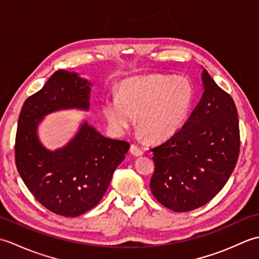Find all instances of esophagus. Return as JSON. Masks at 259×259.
Here are the masks:
<instances>
[{
  "mask_svg": "<svg viewBox=\"0 0 259 259\" xmlns=\"http://www.w3.org/2000/svg\"><path fill=\"white\" fill-rule=\"evenodd\" d=\"M130 152L136 157H139V156L144 155V151H142V149H140V148L138 146H136V145H133L130 147Z\"/></svg>",
  "mask_w": 259,
  "mask_h": 259,
  "instance_id": "1",
  "label": "esophagus"
}]
</instances>
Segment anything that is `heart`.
<instances>
[{
  "label": "heart",
  "instance_id": "b5f03b06",
  "mask_svg": "<svg viewBox=\"0 0 259 259\" xmlns=\"http://www.w3.org/2000/svg\"><path fill=\"white\" fill-rule=\"evenodd\" d=\"M195 100V87L186 76L152 74L124 80L119 96L106 99L103 114L114 130L134 123L148 139H168L181 129Z\"/></svg>",
  "mask_w": 259,
  "mask_h": 259
}]
</instances>
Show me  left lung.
Wrapping results in <instances>:
<instances>
[{
	"label": "left lung",
	"instance_id": "left-lung-1",
	"mask_svg": "<svg viewBox=\"0 0 259 259\" xmlns=\"http://www.w3.org/2000/svg\"><path fill=\"white\" fill-rule=\"evenodd\" d=\"M203 93L188 121L152 148L150 189L174 211L205 205L226 185L239 155V121L233 98L202 68Z\"/></svg>",
	"mask_w": 259,
	"mask_h": 259
}]
</instances>
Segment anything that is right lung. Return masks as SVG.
Listing matches in <instances>:
<instances>
[{"label":"right lung","instance_id":"obj_1","mask_svg":"<svg viewBox=\"0 0 259 259\" xmlns=\"http://www.w3.org/2000/svg\"><path fill=\"white\" fill-rule=\"evenodd\" d=\"M92 83L59 70L22 107L15 138V164L35 199L49 210L76 217L101 200L129 142L110 139L84 120L67 145L49 150L38 139L46 115L67 109L88 111Z\"/></svg>","mask_w":259,"mask_h":259}]
</instances>
